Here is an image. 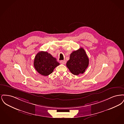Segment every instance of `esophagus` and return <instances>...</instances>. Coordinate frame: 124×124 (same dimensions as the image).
Masks as SVG:
<instances>
[{
  "label": "esophagus",
  "instance_id": "esophagus-1",
  "mask_svg": "<svg viewBox=\"0 0 124 124\" xmlns=\"http://www.w3.org/2000/svg\"><path fill=\"white\" fill-rule=\"evenodd\" d=\"M60 63H61L63 65H65L66 63V61L65 60H61V61H60Z\"/></svg>",
  "mask_w": 124,
  "mask_h": 124
}]
</instances>
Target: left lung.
Returning <instances> with one entry per match:
<instances>
[{"label":"left lung","mask_w":124,"mask_h":124,"mask_svg":"<svg viewBox=\"0 0 124 124\" xmlns=\"http://www.w3.org/2000/svg\"><path fill=\"white\" fill-rule=\"evenodd\" d=\"M89 65V58L85 50L80 48L70 54V59L67 62L66 66L75 75L83 74Z\"/></svg>","instance_id":"obj_1"}]
</instances>
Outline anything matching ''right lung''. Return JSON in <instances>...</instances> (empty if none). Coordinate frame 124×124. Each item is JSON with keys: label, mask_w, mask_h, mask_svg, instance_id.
<instances>
[{"label": "right lung", "mask_w": 124, "mask_h": 124, "mask_svg": "<svg viewBox=\"0 0 124 124\" xmlns=\"http://www.w3.org/2000/svg\"><path fill=\"white\" fill-rule=\"evenodd\" d=\"M33 64L36 71L39 74L46 76L53 72L59 63L50 53L41 51L36 55Z\"/></svg>", "instance_id": "1"}]
</instances>
